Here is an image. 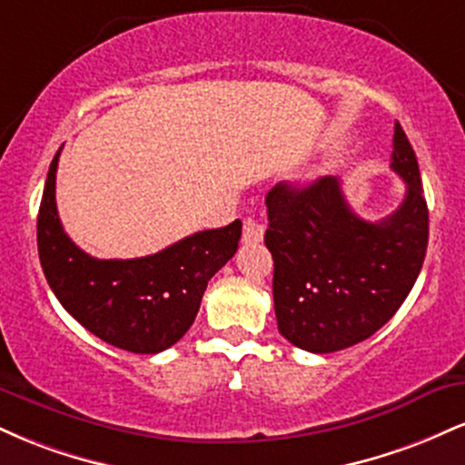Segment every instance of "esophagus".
<instances>
[{"label": "esophagus", "mask_w": 465, "mask_h": 465, "mask_svg": "<svg viewBox=\"0 0 465 465\" xmlns=\"http://www.w3.org/2000/svg\"><path fill=\"white\" fill-rule=\"evenodd\" d=\"M264 238V225L258 218L247 216L242 223V242L247 244H258Z\"/></svg>", "instance_id": "1"}]
</instances>
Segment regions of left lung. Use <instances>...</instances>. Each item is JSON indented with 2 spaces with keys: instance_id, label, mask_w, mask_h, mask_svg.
I'll return each mask as SVG.
<instances>
[{
  "instance_id": "obj_1",
  "label": "left lung",
  "mask_w": 465,
  "mask_h": 465,
  "mask_svg": "<svg viewBox=\"0 0 465 465\" xmlns=\"http://www.w3.org/2000/svg\"><path fill=\"white\" fill-rule=\"evenodd\" d=\"M391 170L407 183L393 214L362 221L341 181L277 183L266 194L277 330L300 350L330 354L381 330L407 300L429 244L418 157L396 122Z\"/></svg>"
}]
</instances>
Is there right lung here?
<instances>
[{"label":"right lung","instance_id":"right-lung-1","mask_svg":"<svg viewBox=\"0 0 465 465\" xmlns=\"http://www.w3.org/2000/svg\"><path fill=\"white\" fill-rule=\"evenodd\" d=\"M58 154L36 218L39 260L52 292L104 343L135 354L168 350L194 323L207 282L236 253L242 223L192 233L146 258H92L69 240L58 218Z\"/></svg>","mask_w":465,"mask_h":465}]
</instances>
